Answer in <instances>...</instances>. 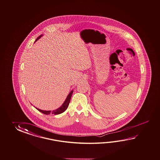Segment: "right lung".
I'll list each match as a JSON object with an SVG mask.
<instances>
[{"label": "right lung", "mask_w": 160, "mask_h": 160, "mask_svg": "<svg viewBox=\"0 0 160 160\" xmlns=\"http://www.w3.org/2000/svg\"><path fill=\"white\" fill-rule=\"evenodd\" d=\"M42 36H43V35H40V36H38V37L37 38V39L36 40L35 42L36 41H38V40L39 38H40ZM72 92H73V90H72V91L70 92V93H69V95H68V97H66V99L65 100V102H63V103L62 104V106L58 108H57L56 110H53V111H45V110L38 109V108H36L38 111H39L40 112L43 113L45 114V115H49L50 113L54 114V115H58V114H60V113H61L63 112L68 108V106H69V103H70V99H71L72 95Z\"/></svg>", "instance_id": "right-lung-1"}]
</instances>
